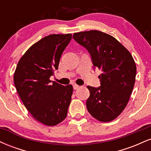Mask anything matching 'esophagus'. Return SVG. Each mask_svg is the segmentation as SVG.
<instances>
[{"mask_svg": "<svg viewBox=\"0 0 151 151\" xmlns=\"http://www.w3.org/2000/svg\"><path fill=\"white\" fill-rule=\"evenodd\" d=\"M73 88H74V89H79V85H77V84H73Z\"/></svg>", "mask_w": 151, "mask_h": 151, "instance_id": "34e87169", "label": "esophagus"}]
</instances>
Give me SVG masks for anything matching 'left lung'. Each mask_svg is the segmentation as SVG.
Here are the masks:
<instances>
[{"instance_id":"8db88e82","label":"left lung","mask_w":151,"mask_h":151,"mask_svg":"<svg viewBox=\"0 0 151 151\" xmlns=\"http://www.w3.org/2000/svg\"><path fill=\"white\" fill-rule=\"evenodd\" d=\"M73 39L88 50L93 68L101 69V86H88V111L102 122L115 119L129 102L135 84L136 67L132 55L112 36L98 30L74 33Z\"/></svg>"}]
</instances>
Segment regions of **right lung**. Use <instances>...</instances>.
<instances>
[{"instance_id":"obj_1","label":"right lung","mask_w":151,"mask_h":151,"mask_svg":"<svg viewBox=\"0 0 151 151\" xmlns=\"http://www.w3.org/2000/svg\"><path fill=\"white\" fill-rule=\"evenodd\" d=\"M72 35H50L31 46L18 62L14 84L26 109L36 120L52 126L67 115L73 87L50 81Z\"/></svg>"}]
</instances>
